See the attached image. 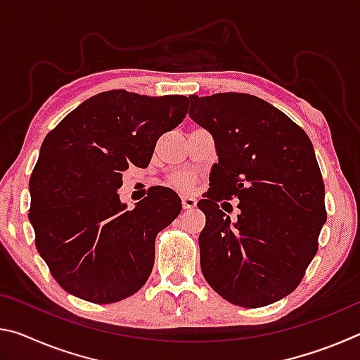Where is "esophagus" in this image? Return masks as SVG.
Returning <instances> with one entry per match:
<instances>
[{"instance_id":"1","label":"esophagus","mask_w":360,"mask_h":360,"mask_svg":"<svg viewBox=\"0 0 360 360\" xmlns=\"http://www.w3.org/2000/svg\"><path fill=\"white\" fill-rule=\"evenodd\" d=\"M197 206V200L193 197H182V208L184 210H193Z\"/></svg>"}]
</instances>
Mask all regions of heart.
Masks as SVG:
<instances>
[{
  "mask_svg": "<svg viewBox=\"0 0 360 360\" xmlns=\"http://www.w3.org/2000/svg\"><path fill=\"white\" fill-rule=\"evenodd\" d=\"M168 184L178 188V191H191L195 184V179L192 174L188 173H178V174H173L172 178L168 179Z\"/></svg>",
  "mask_w": 360,
  "mask_h": 360,
  "instance_id": "1",
  "label": "heart"
}]
</instances>
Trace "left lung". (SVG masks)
Listing matches in <instances>:
<instances>
[{
    "label": "left lung",
    "mask_w": 360,
    "mask_h": 360,
    "mask_svg": "<svg viewBox=\"0 0 360 360\" xmlns=\"http://www.w3.org/2000/svg\"><path fill=\"white\" fill-rule=\"evenodd\" d=\"M188 115L216 139L219 162L198 202L200 265L225 300L260 308L289 295L318 252L324 181L302 127L248 94L188 96ZM240 200L239 221L220 210ZM227 205V203H224Z\"/></svg>",
    "instance_id": "1"
}]
</instances>
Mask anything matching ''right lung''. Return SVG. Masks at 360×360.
Wrapping results in <instances>:
<instances>
[{"label":"right lung","instance_id":"right-lung-1","mask_svg":"<svg viewBox=\"0 0 360 360\" xmlns=\"http://www.w3.org/2000/svg\"><path fill=\"white\" fill-rule=\"evenodd\" d=\"M187 101L109 90L47 133L30 178L28 219L36 249L66 292L106 304L148 281L157 233L178 217L181 200L157 186L127 210L117 188L130 165H149L158 138L186 117Z\"/></svg>","mask_w":360,"mask_h":360}]
</instances>
